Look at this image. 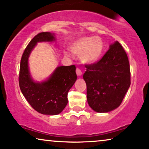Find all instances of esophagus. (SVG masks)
<instances>
[{
	"instance_id": "34e87169",
	"label": "esophagus",
	"mask_w": 149,
	"mask_h": 149,
	"mask_svg": "<svg viewBox=\"0 0 149 149\" xmlns=\"http://www.w3.org/2000/svg\"><path fill=\"white\" fill-rule=\"evenodd\" d=\"M76 73H77V76H79V77H81V75H82V71H81L79 68H77Z\"/></svg>"
}]
</instances>
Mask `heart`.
I'll return each mask as SVG.
<instances>
[{"label":"heart","mask_w":149,"mask_h":149,"mask_svg":"<svg viewBox=\"0 0 149 149\" xmlns=\"http://www.w3.org/2000/svg\"><path fill=\"white\" fill-rule=\"evenodd\" d=\"M104 48L103 40L99 36H82L70 45L71 52L79 55L80 60L86 64L97 62L102 56Z\"/></svg>","instance_id":"obj_1"}]
</instances>
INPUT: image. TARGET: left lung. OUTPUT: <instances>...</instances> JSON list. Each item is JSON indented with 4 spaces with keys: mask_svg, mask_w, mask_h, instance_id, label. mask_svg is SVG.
<instances>
[{
    "mask_svg": "<svg viewBox=\"0 0 149 149\" xmlns=\"http://www.w3.org/2000/svg\"><path fill=\"white\" fill-rule=\"evenodd\" d=\"M86 68L83 77L89 107L97 113H109L119 107L131 83L129 60L121 44L112 43L98 62Z\"/></svg>",
    "mask_w": 149,
    "mask_h": 149,
    "instance_id": "obj_1",
    "label": "left lung"
}]
</instances>
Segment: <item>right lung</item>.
<instances>
[{
  "mask_svg": "<svg viewBox=\"0 0 149 149\" xmlns=\"http://www.w3.org/2000/svg\"><path fill=\"white\" fill-rule=\"evenodd\" d=\"M56 40L54 33L38 34L26 47L20 62L19 84L22 94L30 106L42 115H58L64 109L68 104V91L77 79L74 65L58 66L47 79L40 82L32 78L28 64L32 50L38 42Z\"/></svg>",
  "mask_w": 149,
  "mask_h": 149,
  "instance_id": "obj_1",
  "label": "right lung"
}]
</instances>
